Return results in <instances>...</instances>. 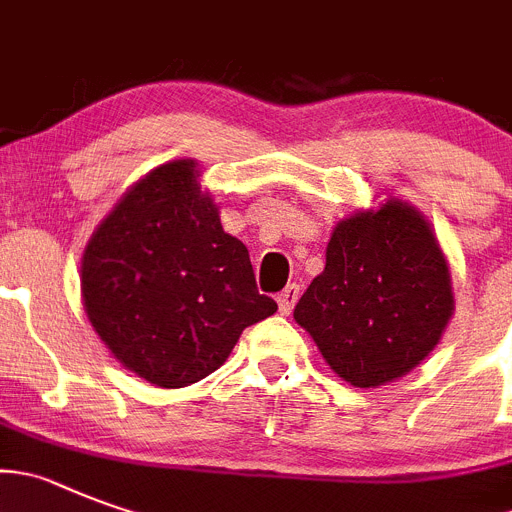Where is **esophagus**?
I'll list each match as a JSON object with an SVG mask.
<instances>
[{
	"instance_id": "34e87169",
	"label": "esophagus",
	"mask_w": 512,
	"mask_h": 512,
	"mask_svg": "<svg viewBox=\"0 0 512 512\" xmlns=\"http://www.w3.org/2000/svg\"><path fill=\"white\" fill-rule=\"evenodd\" d=\"M297 299H299V284H289V287L284 289L279 297H276V302H279V312L281 314L292 312L294 304H297Z\"/></svg>"
}]
</instances>
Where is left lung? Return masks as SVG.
Instances as JSON below:
<instances>
[{"mask_svg": "<svg viewBox=\"0 0 512 512\" xmlns=\"http://www.w3.org/2000/svg\"><path fill=\"white\" fill-rule=\"evenodd\" d=\"M454 299L429 223L388 200L337 223L327 264L294 307L340 378L383 386L419 365L442 337Z\"/></svg>", "mask_w": 512, "mask_h": 512, "instance_id": "1", "label": "left lung"}]
</instances>
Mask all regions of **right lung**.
Instances as JSON below:
<instances>
[{
  "label": "right lung",
  "instance_id": "obj_1",
  "mask_svg": "<svg viewBox=\"0 0 512 512\" xmlns=\"http://www.w3.org/2000/svg\"><path fill=\"white\" fill-rule=\"evenodd\" d=\"M195 177L192 159L149 172L98 225L81 264L91 325L126 368L162 388L203 381L248 325L276 312L248 248L223 231Z\"/></svg>",
  "mask_w": 512,
  "mask_h": 512
}]
</instances>
